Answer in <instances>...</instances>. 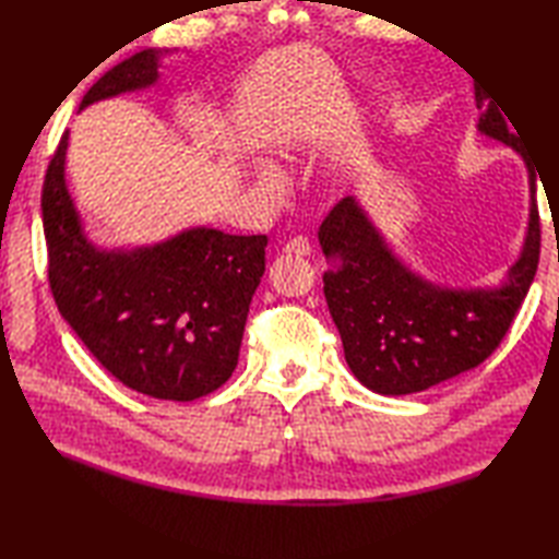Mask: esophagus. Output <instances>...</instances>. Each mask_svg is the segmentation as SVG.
<instances>
[{"label":"esophagus","mask_w":559,"mask_h":559,"mask_svg":"<svg viewBox=\"0 0 559 559\" xmlns=\"http://www.w3.org/2000/svg\"><path fill=\"white\" fill-rule=\"evenodd\" d=\"M284 251L294 253V255H311L313 246H311V241H308V237H294L287 241V246H284Z\"/></svg>","instance_id":"1"}]
</instances>
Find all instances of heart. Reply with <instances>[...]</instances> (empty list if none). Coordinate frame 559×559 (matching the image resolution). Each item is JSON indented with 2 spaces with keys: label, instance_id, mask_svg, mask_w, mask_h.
<instances>
[{
  "label": "heart",
  "instance_id": "obj_1",
  "mask_svg": "<svg viewBox=\"0 0 559 559\" xmlns=\"http://www.w3.org/2000/svg\"><path fill=\"white\" fill-rule=\"evenodd\" d=\"M260 186H263V189H267V191L280 189V175H277V171L265 169L263 175H260Z\"/></svg>",
  "mask_w": 559,
  "mask_h": 559
}]
</instances>
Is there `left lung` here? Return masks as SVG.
<instances>
[{"label": "left lung", "instance_id": "obj_1", "mask_svg": "<svg viewBox=\"0 0 559 559\" xmlns=\"http://www.w3.org/2000/svg\"><path fill=\"white\" fill-rule=\"evenodd\" d=\"M476 100L483 109L478 129L524 155L495 97L488 100L476 88ZM528 175L533 205L524 253L512 267L510 282L490 292L438 289L412 275L354 198H342L322 219V251L340 260V267L322 277L328 308L340 330L346 364L368 390L424 392L480 366L498 349L526 299L540 258L536 171L531 165Z\"/></svg>", "mask_w": 559, "mask_h": 559}]
</instances>
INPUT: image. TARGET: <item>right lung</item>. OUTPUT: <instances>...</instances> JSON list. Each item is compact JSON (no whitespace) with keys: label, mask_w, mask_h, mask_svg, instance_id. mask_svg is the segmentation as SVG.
Instances as JSON below:
<instances>
[{"label":"right lung","mask_w":559,"mask_h":559,"mask_svg":"<svg viewBox=\"0 0 559 559\" xmlns=\"http://www.w3.org/2000/svg\"><path fill=\"white\" fill-rule=\"evenodd\" d=\"M157 81V55L135 52L83 95L79 109ZM69 131L43 181L47 282L71 330L127 388L191 402L222 388L237 368L243 325L265 270V234L191 229L131 253L85 241L64 183Z\"/></svg>","instance_id":"add662e5"}]
</instances>
